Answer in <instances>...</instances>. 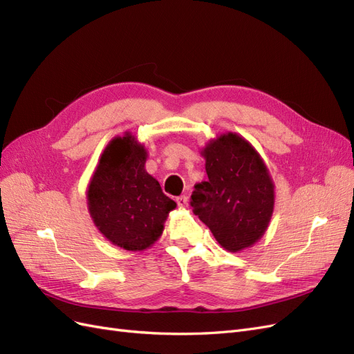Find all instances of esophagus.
<instances>
[{
	"label": "esophagus",
	"instance_id": "obj_1",
	"mask_svg": "<svg viewBox=\"0 0 354 354\" xmlns=\"http://www.w3.org/2000/svg\"><path fill=\"white\" fill-rule=\"evenodd\" d=\"M177 205L180 207V208H187V205H189V201H187V196H180V198H177Z\"/></svg>",
	"mask_w": 354,
	"mask_h": 354
}]
</instances>
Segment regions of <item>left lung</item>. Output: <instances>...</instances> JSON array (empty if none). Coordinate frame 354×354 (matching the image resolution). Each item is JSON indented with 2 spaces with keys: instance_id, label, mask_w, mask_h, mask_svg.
<instances>
[{
  "instance_id": "8db88e82",
  "label": "left lung",
  "mask_w": 354,
  "mask_h": 354,
  "mask_svg": "<svg viewBox=\"0 0 354 354\" xmlns=\"http://www.w3.org/2000/svg\"><path fill=\"white\" fill-rule=\"evenodd\" d=\"M208 181L195 186L190 205L229 252L251 248L274 209V183L264 159L238 133L216 136L201 149Z\"/></svg>"
}]
</instances>
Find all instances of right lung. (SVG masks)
I'll return each mask as SVG.
<instances>
[{
	"label": "right lung",
	"instance_id": "1",
	"mask_svg": "<svg viewBox=\"0 0 354 354\" xmlns=\"http://www.w3.org/2000/svg\"><path fill=\"white\" fill-rule=\"evenodd\" d=\"M147 149L125 131L106 145L87 187L94 226L115 246L145 251L160 238L168 214L177 208L146 171Z\"/></svg>",
	"mask_w": 354,
	"mask_h": 354
}]
</instances>
